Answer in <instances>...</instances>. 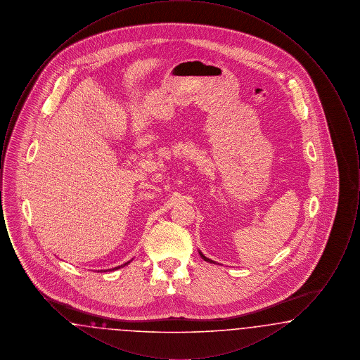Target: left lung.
I'll list each match as a JSON object with an SVG mask.
<instances>
[{"label": "left lung", "instance_id": "8db88e82", "mask_svg": "<svg viewBox=\"0 0 360 360\" xmlns=\"http://www.w3.org/2000/svg\"><path fill=\"white\" fill-rule=\"evenodd\" d=\"M198 252H200V255H201V257H202V259H204V260H205V262H209V263H216V262H213V260H210V259H207V257H206L205 255H204V254H202V252H201V251H198Z\"/></svg>", "mask_w": 360, "mask_h": 360}]
</instances>
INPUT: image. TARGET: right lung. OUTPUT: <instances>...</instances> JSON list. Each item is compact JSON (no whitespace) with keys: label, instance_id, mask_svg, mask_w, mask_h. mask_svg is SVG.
<instances>
[{"label":"right lung","instance_id":"right-lung-1","mask_svg":"<svg viewBox=\"0 0 360 360\" xmlns=\"http://www.w3.org/2000/svg\"><path fill=\"white\" fill-rule=\"evenodd\" d=\"M132 262V259L129 260V262H127V263H124V264H121V266H117V267H115V269H109V270H103V271H115V270H119L121 267H125L127 264H129Z\"/></svg>","mask_w":360,"mask_h":360}]
</instances>
